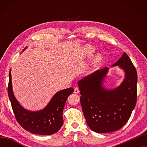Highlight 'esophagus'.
<instances>
[{"mask_svg":"<svg viewBox=\"0 0 147 147\" xmlns=\"http://www.w3.org/2000/svg\"><path fill=\"white\" fill-rule=\"evenodd\" d=\"M74 93H76V94L79 93L80 90H79V88H78V87H76V88H74Z\"/></svg>","mask_w":147,"mask_h":147,"instance_id":"1","label":"esophagus"}]
</instances>
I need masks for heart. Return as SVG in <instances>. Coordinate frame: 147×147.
Here are the masks:
<instances>
[{"instance_id":"1","label":"heart","mask_w":147,"mask_h":147,"mask_svg":"<svg viewBox=\"0 0 147 147\" xmlns=\"http://www.w3.org/2000/svg\"><path fill=\"white\" fill-rule=\"evenodd\" d=\"M94 52H95V49L90 45H86L82 49V53L86 58H90L93 56ZM102 58V57L100 54H97V55L94 56L93 59V61H92V65L93 67L96 66L101 61Z\"/></svg>"}]
</instances>
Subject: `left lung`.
<instances>
[{"mask_svg": "<svg viewBox=\"0 0 147 147\" xmlns=\"http://www.w3.org/2000/svg\"><path fill=\"white\" fill-rule=\"evenodd\" d=\"M125 73L121 85L113 89L103 86L109 69L104 67L78 82L80 103L87 124L97 133H109L124 126L135 108L137 102L138 74L127 54L124 53L114 63Z\"/></svg>", "mask_w": 147, "mask_h": 147, "instance_id": "8db88e82", "label": "left lung"}]
</instances>
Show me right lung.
I'll list each match as a JSON object with an SVG mask.
<instances>
[{
	"instance_id": "1",
	"label": "right lung",
	"mask_w": 147,
	"mask_h": 147,
	"mask_svg": "<svg viewBox=\"0 0 147 147\" xmlns=\"http://www.w3.org/2000/svg\"><path fill=\"white\" fill-rule=\"evenodd\" d=\"M26 49H23V51ZM72 88L65 89L54 94L45 108L39 111L27 110L19 103L12 89L11 69L9 73L8 94L17 121L24 130L39 135H52L63 125V110L68 96L73 93Z\"/></svg>"
}]
</instances>
